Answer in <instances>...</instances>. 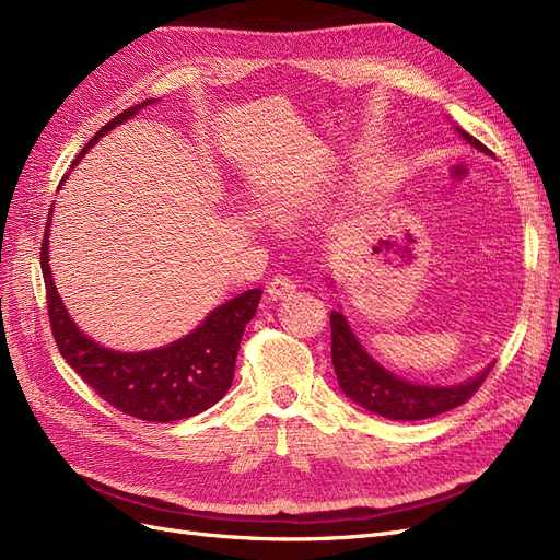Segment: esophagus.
<instances>
[{"label": "esophagus", "mask_w": 560, "mask_h": 560, "mask_svg": "<svg viewBox=\"0 0 560 560\" xmlns=\"http://www.w3.org/2000/svg\"><path fill=\"white\" fill-rule=\"evenodd\" d=\"M294 290H296V282L290 278V276H282V273H278L273 280L268 282V296L270 299H287V296H292L294 294Z\"/></svg>", "instance_id": "1"}]
</instances>
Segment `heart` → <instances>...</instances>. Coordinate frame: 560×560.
I'll use <instances>...</instances> for the list:
<instances>
[{
  "mask_svg": "<svg viewBox=\"0 0 560 560\" xmlns=\"http://www.w3.org/2000/svg\"><path fill=\"white\" fill-rule=\"evenodd\" d=\"M303 210L301 198L294 196H278L268 202V212L270 217H276L278 222H290V219L299 217Z\"/></svg>",
  "mask_w": 560,
  "mask_h": 560,
  "instance_id": "b5f03b06",
  "label": "heart"
}]
</instances>
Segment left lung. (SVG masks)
Instances as JSON below:
<instances>
[{"instance_id": "1", "label": "left lung", "mask_w": 560, "mask_h": 560, "mask_svg": "<svg viewBox=\"0 0 560 560\" xmlns=\"http://www.w3.org/2000/svg\"><path fill=\"white\" fill-rule=\"evenodd\" d=\"M453 128L481 154L493 156V151H488L460 126L453 124ZM327 287H334L331 278H327ZM331 364L338 387L350 401L389 420H425L446 413L477 393V387L493 369L490 362L477 376L455 385H425L401 378L371 358L341 311H331Z\"/></svg>"}]
</instances>
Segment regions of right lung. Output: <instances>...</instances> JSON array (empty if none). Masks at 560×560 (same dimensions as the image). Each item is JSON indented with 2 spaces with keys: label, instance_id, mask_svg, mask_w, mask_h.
I'll list each match as a JSON object with an SVG mask.
<instances>
[{
  "label": "right lung",
  "instance_id": "add662e5",
  "mask_svg": "<svg viewBox=\"0 0 560 560\" xmlns=\"http://www.w3.org/2000/svg\"><path fill=\"white\" fill-rule=\"evenodd\" d=\"M156 103V97H149L144 103L112 118L81 149V154L74 159V165L89 154V149L97 144L103 135L130 121L135 114H140L144 107ZM65 179L60 182V186L65 184ZM50 214H54V206H50L48 212L42 243V273L46 284L50 329H54L56 343L65 362L100 397L109 401L114 409L149 422H173L191 418L222 399L233 383L241 338L247 322L257 313L261 290H247L224 301L222 306L210 311L196 329L177 338L173 343L138 352L112 350L77 327L74 317L67 313V306L58 294L54 270H50L48 264Z\"/></svg>",
  "mask_w": 560,
  "mask_h": 560
}]
</instances>
